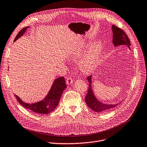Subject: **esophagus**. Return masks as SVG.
<instances>
[{
	"instance_id": "esophagus-1",
	"label": "esophagus",
	"mask_w": 147,
	"mask_h": 147,
	"mask_svg": "<svg viewBox=\"0 0 147 147\" xmlns=\"http://www.w3.org/2000/svg\"><path fill=\"white\" fill-rule=\"evenodd\" d=\"M73 80L72 79V78L71 77H68L67 78V80H66V84L67 85L71 84H73Z\"/></svg>"
}]
</instances>
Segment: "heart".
Returning a JSON list of instances; mask_svg holds the SVG:
<instances>
[{
    "label": "heart",
    "mask_w": 147,
    "mask_h": 147,
    "mask_svg": "<svg viewBox=\"0 0 147 147\" xmlns=\"http://www.w3.org/2000/svg\"><path fill=\"white\" fill-rule=\"evenodd\" d=\"M103 50V43L102 40H97L90 45L79 63L80 68L83 73H89L97 66L101 61ZM82 55V51L78 49H72L69 52V58L71 61H76L81 58Z\"/></svg>",
    "instance_id": "obj_1"
}]
</instances>
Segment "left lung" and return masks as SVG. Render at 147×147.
Returning a JSON list of instances; mask_svg holds the SVG:
<instances>
[{
    "instance_id": "8db88e82",
    "label": "left lung",
    "mask_w": 147,
    "mask_h": 147,
    "mask_svg": "<svg viewBox=\"0 0 147 147\" xmlns=\"http://www.w3.org/2000/svg\"><path fill=\"white\" fill-rule=\"evenodd\" d=\"M113 32V44L114 47L119 45H126L130 50V42L126 34L123 30L118 28L115 25H112ZM92 76H90L87 78L89 82V88L88 93L85 97V101L88 106L92 110L96 113H105L110 111L115 107L117 106L120 103L115 104H107L104 103L97 99L93 92L92 86Z\"/></svg>"
}]
</instances>
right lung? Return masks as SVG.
<instances>
[{"label":"right lung","instance_id":"obj_1","mask_svg":"<svg viewBox=\"0 0 147 147\" xmlns=\"http://www.w3.org/2000/svg\"><path fill=\"white\" fill-rule=\"evenodd\" d=\"M30 26L24 28L18 33L14 39V42L24 35L26 30ZM9 70V69H8ZM65 80L63 77H61L55 79L52 84L50 91L44 98L36 103H27L23 102L20 97L15 94L18 102L25 108L32 111L37 114H49L53 111L58 106L59 100L63 90L66 88Z\"/></svg>","mask_w":147,"mask_h":147}]
</instances>
